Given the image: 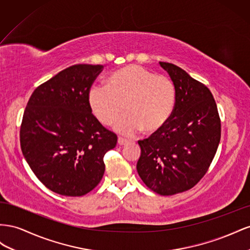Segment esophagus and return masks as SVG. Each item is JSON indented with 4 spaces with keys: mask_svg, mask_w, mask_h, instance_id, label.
Instances as JSON below:
<instances>
[{
    "mask_svg": "<svg viewBox=\"0 0 250 250\" xmlns=\"http://www.w3.org/2000/svg\"><path fill=\"white\" fill-rule=\"evenodd\" d=\"M127 142H129V140L125 139V138H123V137H118V145L119 146H125L126 145Z\"/></svg>",
    "mask_w": 250,
    "mask_h": 250,
    "instance_id": "34e87169",
    "label": "esophagus"
}]
</instances>
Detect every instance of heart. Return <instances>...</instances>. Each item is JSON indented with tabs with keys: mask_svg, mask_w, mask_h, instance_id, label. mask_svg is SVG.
Segmentation results:
<instances>
[{
	"mask_svg": "<svg viewBox=\"0 0 250 250\" xmlns=\"http://www.w3.org/2000/svg\"><path fill=\"white\" fill-rule=\"evenodd\" d=\"M175 102L176 89L169 77L137 65L121 68L106 84L93 85L89 92L91 110L104 125H110L124 106L127 110L113 124L114 130L125 135L160 130L172 116Z\"/></svg>",
	"mask_w": 250,
	"mask_h": 250,
	"instance_id": "obj_1",
	"label": "heart"
}]
</instances>
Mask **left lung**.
Here are the masks:
<instances>
[{
  "mask_svg": "<svg viewBox=\"0 0 250 250\" xmlns=\"http://www.w3.org/2000/svg\"><path fill=\"white\" fill-rule=\"evenodd\" d=\"M176 89L172 116L160 130L139 140L137 172L157 194L172 196L194 188L206 174L221 138L211 92L174 63L160 62Z\"/></svg>",
  "mask_w": 250,
  "mask_h": 250,
  "instance_id": "1",
  "label": "left lung"
}]
</instances>
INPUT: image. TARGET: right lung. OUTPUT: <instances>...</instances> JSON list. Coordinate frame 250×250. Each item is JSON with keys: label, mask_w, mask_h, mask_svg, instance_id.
I'll return each mask as SVG.
<instances>
[{"label": "right lung", "mask_w": 250, "mask_h": 250, "mask_svg": "<svg viewBox=\"0 0 250 250\" xmlns=\"http://www.w3.org/2000/svg\"><path fill=\"white\" fill-rule=\"evenodd\" d=\"M103 65L71 66L33 91L20 130L21 148L39 180L56 194L80 197L97 187L104 154L117 144L92 114L89 92Z\"/></svg>", "instance_id": "1"}]
</instances>
